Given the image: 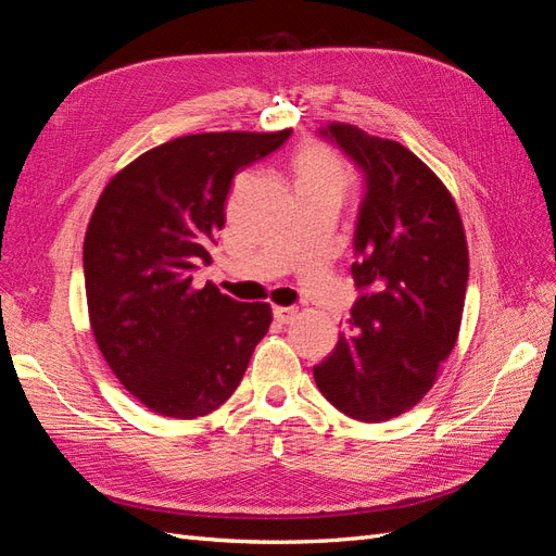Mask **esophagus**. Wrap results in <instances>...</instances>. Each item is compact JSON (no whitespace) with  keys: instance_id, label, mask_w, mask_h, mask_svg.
<instances>
[{"instance_id":"obj_1","label":"esophagus","mask_w":556,"mask_h":556,"mask_svg":"<svg viewBox=\"0 0 556 556\" xmlns=\"http://www.w3.org/2000/svg\"><path fill=\"white\" fill-rule=\"evenodd\" d=\"M274 317H276V323H280V325H290V323H294L296 308H282V306H276V308H274Z\"/></svg>"}]
</instances>
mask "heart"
Listing matches in <instances>:
<instances>
[{
	"label": "heart",
	"mask_w": 556,
	"mask_h": 556,
	"mask_svg": "<svg viewBox=\"0 0 556 556\" xmlns=\"http://www.w3.org/2000/svg\"><path fill=\"white\" fill-rule=\"evenodd\" d=\"M294 188L299 199H327L341 204L350 188V172L343 157L325 143H308L292 157Z\"/></svg>",
	"instance_id": "obj_1"
}]
</instances>
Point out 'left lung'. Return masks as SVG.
Listing matches in <instances>:
<instances>
[{"label": "left lung", "instance_id": "1", "mask_svg": "<svg viewBox=\"0 0 556 556\" xmlns=\"http://www.w3.org/2000/svg\"><path fill=\"white\" fill-rule=\"evenodd\" d=\"M319 134L364 176L350 268L362 294L348 331L313 376L348 417L384 422L422 401L457 343L466 233L443 180L406 146L343 123Z\"/></svg>", "mask_w": 556, "mask_h": 556}]
</instances>
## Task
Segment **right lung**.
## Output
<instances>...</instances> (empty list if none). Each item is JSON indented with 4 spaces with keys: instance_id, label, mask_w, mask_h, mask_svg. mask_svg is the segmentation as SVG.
<instances>
[{
    "instance_id": "1",
    "label": "right lung",
    "mask_w": 556,
    "mask_h": 556,
    "mask_svg": "<svg viewBox=\"0 0 556 556\" xmlns=\"http://www.w3.org/2000/svg\"><path fill=\"white\" fill-rule=\"evenodd\" d=\"M206 131L166 141L117 172L83 243L94 341L125 390L164 417L208 415L237 390L271 306L241 304L192 274L211 264L231 178L290 139Z\"/></svg>"
}]
</instances>
